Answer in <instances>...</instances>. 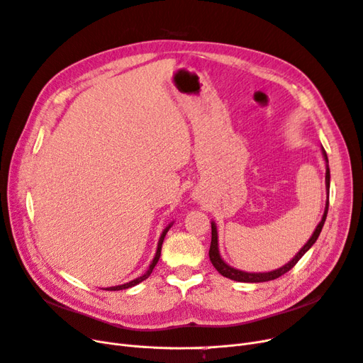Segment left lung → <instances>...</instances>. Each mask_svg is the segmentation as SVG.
<instances>
[{
	"mask_svg": "<svg viewBox=\"0 0 363 363\" xmlns=\"http://www.w3.org/2000/svg\"><path fill=\"white\" fill-rule=\"evenodd\" d=\"M322 153H323V157L325 161L328 162V155L325 152V149H322ZM326 189H328V199H326V207H325V213H323V217L320 223L317 225L315 230L313 232L311 238L307 241V244L303 245V247L296 253V256L291 260V262H287L286 265H283L281 268L279 269H274V271H269V272H245V271H240V269H235L229 267L225 260L220 257V253H219V241H217V228H216V223L211 222V244H210V260L213 267L219 271L223 277L226 279H230V280H235V281H241V283H262V281H269V280H275L281 277L283 274H286L289 269H292L296 264L298 260L306 255L310 249L311 245L317 241L318 235H320L322 232V228L325 225V220H326V216H328V208H329V184H330V171H329V165H326Z\"/></svg>",
	"mask_w": 363,
	"mask_h": 363,
	"instance_id": "8db88e82",
	"label": "left lung"
}]
</instances>
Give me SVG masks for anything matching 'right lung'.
Listing matches in <instances>:
<instances>
[{
	"label": "right lung",
	"mask_w": 363,
	"mask_h": 363,
	"mask_svg": "<svg viewBox=\"0 0 363 363\" xmlns=\"http://www.w3.org/2000/svg\"><path fill=\"white\" fill-rule=\"evenodd\" d=\"M171 225L172 223H169L165 229H164V232H162V235H161V238H159V242H157V249H156V255H155V257H153V260H152V264H150V267H149V269L144 272L141 277H138V279H135V280H133V281H129V283H125V284H121V286H113V287H107L106 291H123V289H129V287H133V286H135V284H138V283H141L143 280H146L149 275L152 274V271H153V268H155V265L157 264V260H159V256H161V250H162V242H164V238H165V235H167V232H168V229L171 228Z\"/></svg>",
	"instance_id": "obj_1"
}]
</instances>
